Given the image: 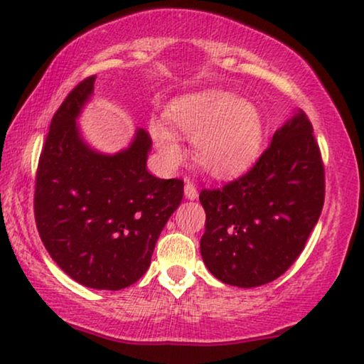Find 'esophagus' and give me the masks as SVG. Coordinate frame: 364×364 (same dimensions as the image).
I'll list each match as a JSON object with an SVG mask.
<instances>
[{"instance_id": "34e87169", "label": "esophagus", "mask_w": 364, "mask_h": 364, "mask_svg": "<svg viewBox=\"0 0 364 364\" xmlns=\"http://www.w3.org/2000/svg\"><path fill=\"white\" fill-rule=\"evenodd\" d=\"M183 192H186V197L188 198V200H196V198L198 197L197 187L193 186V183H192L191 181L186 182V187H183Z\"/></svg>"}]
</instances>
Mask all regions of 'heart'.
<instances>
[{"mask_svg":"<svg viewBox=\"0 0 364 364\" xmlns=\"http://www.w3.org/2000/svg\"><path fill=\"white\" fill-rule=\"evenodd\" d=\"M168 119L193 139V152L203 171L217 178L245 173L260 156L262 119L252 102L218 89H203L176 99ZM152 139L168 167L181 166L183 151L177 134L154 121Z\"/></svg>","mask_w":364,"mask_h":364,"instance_id":"heart-1","label":"heart"}]
</instances>
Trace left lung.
Segmentation results:
<instances>
[{
  "label": "left lung",
  "instance_id": "1",
  "mask_svg": "<svg viewBox=\"0 0 364 364\" xmlns=\"http://www.w3.org/2000/svg\"><path fill=\"white\" fill-rule=\"evenodd\" d=\"M208 272L232 287L277 280L293 265L320 218L325 168L306 114L275 131L255 166L222 188L200 192Z\"/></svg>",
  "mask_w": 364,
  "mask_h": 364
}]
</instances>
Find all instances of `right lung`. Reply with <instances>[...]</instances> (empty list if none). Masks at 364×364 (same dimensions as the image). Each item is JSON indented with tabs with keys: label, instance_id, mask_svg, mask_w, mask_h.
Returning <instances> with one entry per match:
<instances>
[{
	"label": "right lung",
	"instance_id": "obj_1",
	"mask_svg": "<svg viewBox=\"0 0 364 364\" xmlns=\"http://www.w3.org/2000/svg\"><path fill=\"white\" fill-rule=\"evenodd\" d=\"M94 81L79 82L54 114L38 164L34 218L66 275L96 290H122L147 272L162 228L181 205L183 182L147 172L146 129L137 127L116 154L84 141L76 119Z\"/></svg>",
	"mask_w": 364,
	"mask_h": 364
}]
</instances>
